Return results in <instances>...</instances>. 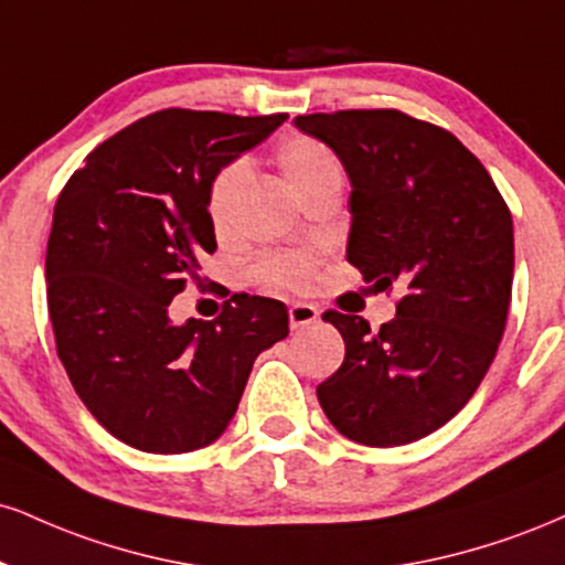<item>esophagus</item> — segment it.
<instances>
[{"label":"esophagus","instance_id":"esophagus-1","mask_svg":"<svg viewBox=\"0 0 565 565\" xmlns=\"http://www.w3.org/2000/svg\"><path fill=\"white\" fill-rule=\"evenodd\" d=\"M318 318H321V310L312 302H295L289 308L291 329H308V326L318 323Z\"/></svg>","mask_w":565,"mask_h":565}]
</instances>
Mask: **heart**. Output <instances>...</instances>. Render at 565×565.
<instances>
[{
	"label": "heart",
	"mask_w": 565,
	"mask_h": 565,
	"mask_svg": "<svg viewBox=\"0 0 565 565\" xmlns=\"http://www.w3.org/2000/svg\"><path fill=\"white\" fill-rule=\"evenodd\" d=\"M276 166L300 200H308L323 189L342 186L344 181V168L337 154L308 134L284 136L276 145ZM244 183H247V168L242 162H231L210 183L207 213L217 234H226L234 223ZM312 265L316 263L308 253H270L255 260L253 276L265 287L302 289L310 284Z\"/></svg>",
	"instance_id": "b5f03b06"
}]
</instances>
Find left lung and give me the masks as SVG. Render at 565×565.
Here are the masks:
<instances>
[{
	"label": "left lung",
	"mask_w": 565,
	"mask_h": 565,
	"mask_svg": "<svg viewBox=\"0 0 565 565\" xmlns=\"http://www.w3.org/2000/svg\"><path fill=\"white\" fill-rule=\"evenodd\" d=\"M350 175L348 260L373 289L403 287L397 316L326 310L344 363L318 384L326 418L369 447L445 426L492 365L513 287V217L487 168L445 128L399 110L295 118Z\"/></svg>",
	"instance_id": "obj_1"
}]
</instances>
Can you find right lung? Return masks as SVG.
Listing matches in <instances>:
<instances>
[{
  "label": "right lung",
  "instance_id": "1",
  "mask_svg": "<svg viewBox=\"0 0 565 565\" xmlns=\"http://www.w3.org/2000/svg\"><path fill=\"white\" fill-rule=\"evenodd\" d=\"M284 120L152 113L88 152L57 196L46 244L57 355L88 413L136 450L215 441L255 358L289 334L287 308L268 297L234 295L215 321L168 318L217 247L210 183Z\"/></svg>",
  "mask_w": 565,
  "mask_h": 565
}]
</instances>
